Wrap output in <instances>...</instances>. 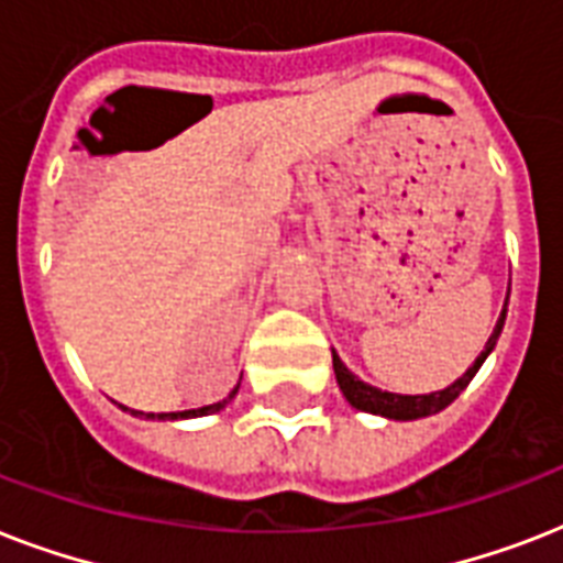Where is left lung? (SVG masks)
I'll use <instances>...</instances> for the list:
<instances>
[{"instance_id": "left-lung-1", "label": "left lung", "mask_w": 563, "mask_h": 563, "mask_svg": "<svg viewBox=\"0 0 563 563\" xmlns=\"http://www.w3.org/2000/svg\"><path fill=\"white\" fill-rule=\"evenodd\" d=\"M508 307V300H506ZM503 324H506V309H503V316H499L497 327H494V333H490L488 344H485V351L476 356L471 368L464 371V376H459L453 385H446L444 391H432V394H391V391H379L374 385L362 383L360 376H353L347 371L339 356L333 353V368H335V379H339V388L342 394L347 397L351 406L362 411H371V415H383V418H391V420H415V418H427V415H435V411L446 409L450 402L459 397V394L467 388L476 371L482 368V362L488 360V353L494 351V344H497L499 333H503Z\"/></svg>"}]
</instances>
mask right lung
<instances>
[{"label": "right lung", "mask_w": 563, "mask_h": 563, "mask_svg": "<svg viewBox=\"0 0 563 563\" xmlns=\"http://www.w3.org/2000/svg\"><path fill=\"white\" fill-rule=\"evenodd\" d=\"M239 391V385L236 388H233V391H230V397H233V394ZM230 397H224V400H219V402H212V406H201V409H187V411H161V415H148V418H161V420H178V418H201V415H212V411H219V409H224V406H228L230 402ZM136 415H143V411H136Z\"/></svg>", "instance_id": "add662e5"}]
</instances>
